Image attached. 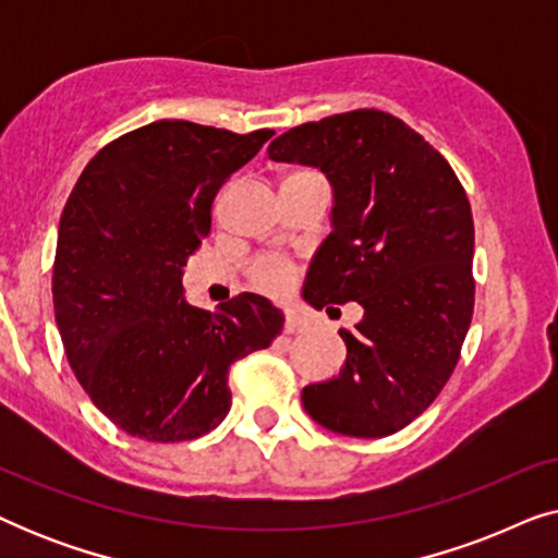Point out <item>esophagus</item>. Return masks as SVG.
<instances>
[{
    "label": "esophagus",
    "instance_id": "obj_1",
    "mask_svg": "<svg viewBox=\"0 0 558 558\" xmlns=\"http://www.w3.org/2000/svg\"><path fill=\"white\" fill-rule=\"evenodd\" d=\"M304 319L300 317V315H294V312H287V317H284V332H289V335H294V332H302L304 330Z\"/></svg>",
    "mask_w": 558,
    "mask_h": 558
}]
</instances>
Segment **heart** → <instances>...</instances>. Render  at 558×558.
Segmentation results:
<instances>
[{"mask_svg": "<svg viewBox=\"0 0 558 558\" xmlns=\"http://www.w3.org/2000/svg\"><path fill=\"white\" fill-rule=\"evenodd\" d=\"M296 279L294 264L279 256H262L251 266V281L266 294H284L292 289Z\"/></svg>", "mask_w": 558, "mask_h": 558, "instance_id": "b5f03b06", "label": "heart"}]
</instances>
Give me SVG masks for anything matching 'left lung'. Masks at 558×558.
Listing matches in <instances>:
<instances>
[{
    "label": "left lung",
    "instance_id": "1",
    "mask_svg": "<svg viewBox=\"0 0 558 558\" xmlns=\"http://www.w3.org/2000/svg\"><path fill=\"white\" fill-rule=\"evenodd\" d=\"M269 157L319 167L335 193L302 296L327 312L363 307L355 330H340V376L304 386V411L348 437H388L437 399L470 330L475 226L462 182L422 134L378 109L289 129Z\"/></svg>",
    "mask_w": 558,
    "mask_h": 558
}]
</instances>
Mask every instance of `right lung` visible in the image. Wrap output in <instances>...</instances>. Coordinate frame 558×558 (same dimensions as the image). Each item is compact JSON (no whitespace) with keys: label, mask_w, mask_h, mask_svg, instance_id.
I'll use <instances>...</instances> for the list:
<instances>
[{"label":"right lung","mask_w":558,"mask_h":558,"mask_svg":"<svg viewBox=\"0 0 558 558\" xmlns=\"http://www.w3.org/2000/svg\"><path fill=\"white\" fill-rule=\"evenodd\" d=\"M271 134L155 121L106 144L68 197L56 323L83 391L132 437L170 445L216 429L231 409V363L284 327L266 296L243 292L218 312L182 296L218 190Z\"/></svg>","instance_id":"1"}]
</instances>
